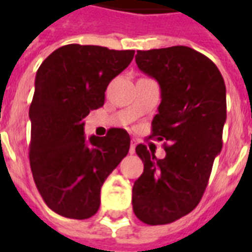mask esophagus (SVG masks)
<instances>
[{"label": "esophagus", "mask_w": 252, "mask_h": 252, "mask_svg": "<svg viewBox=\"0 0 252 252\" xmlns=\"http://www.w3.org/2000/svg\"><path fill=\"white\" fill-rule=\"evenodd\" d=\"M135 147H136V142L132 140L131 146H129V154H135Z\"/></svg>", "instance_id": "34e87169"}]
</instances>
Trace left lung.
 I'll return each mask as SVG.
<instances>
[{
    "mask_svg": "<svg viewBox=\"0 0 252 252\" xmlns=\"http://www.w3.org/2000/svg\"><path fill=\"white\" fill-rule=\"evenodd\" d=\"M135 59L160 86L150 137L169 144L164 143L163 159L146 144L136 146L144 170L133 184L132 206L140 221L169 224L198 205L221 151L225 83L216 64L190 47L137 51Z\"/></svg>",
    "mask_w": 252,
    "mask_h": 252,
    "instance_id": "obj_1",
    "label": "left lung"
}]
</instances>
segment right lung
Wrapping results in <instances>:
<instances>
[{"label":"right lung","instance_id":"1","mask_svg":"<svg viewBox=\"0 0 252 252\" xmlns=\"http://www.w3.org/2000/svg\"><path fill=\"white\" fill-rule=\"evenodd\" d=\"M133 50L67 44L44 59L36 72L30 106V163L47 206L68 219L97 213L101 186L129 151L123 128L106 136L83 135V119L104 105L109 82L126 70Z\"/></svg>","mask_w":252,"mask_h":252}]
</instances>
